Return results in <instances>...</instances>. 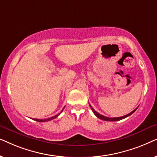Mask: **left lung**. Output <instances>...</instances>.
I'll list each match as a JSON object with an SVG mask.
<instances>
[{"mask_svg":"<svg viewBox=\"0 0 157 157\" xmlns=\"http://www.w3.org/2000/svg\"><path fill=\"white\" fill-rule=\"evenodd\" d=\"M89 106H90V107H91L92 111H93L94 113V114H95L96 117H97L98 118H99L100 119L104 120V121H119V120H121V119H125V118L129 117L130 115H132V113H134V111L136 110L137 108H138V107H137L136 109H135L134 111H132V112L129 113H128V114H126V115H125V116H123V117H116V118H114V117H113V118H109V117H104V116H103V115H101L100 113H98V112H96V111L95 110H94V109L93 108H92V106H91V105L89 104Z\"/></svg>","mask_w":157,"mask_h":157,"instance_id":"left-lung-1","label":"left lung"}]
</instances>
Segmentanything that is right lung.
Listing matches in <instances>:
<instances>
[{
	"label": "right lung",
	"instance_id": "obj_1",
	"mask_svg": "<svg viewBox=\"0 0 157 157\" xmlns=\"http://www.w3.org/2000/svg\"><path fill=\"white\" fill-rule=\"evenodd\" d=\"M62 111H63V110H62ZM62 111H61V113L62 112ZM61 113H59V114H57V115L54 116V117H51V118H48V119H34L33 120H35V121H38V122H45V121H51V120H53V119H56V118L58 117L60 114H61Z\"/></svg>",
	"mask_w": 157,
	"mask_h": 157
}]
</instances>
